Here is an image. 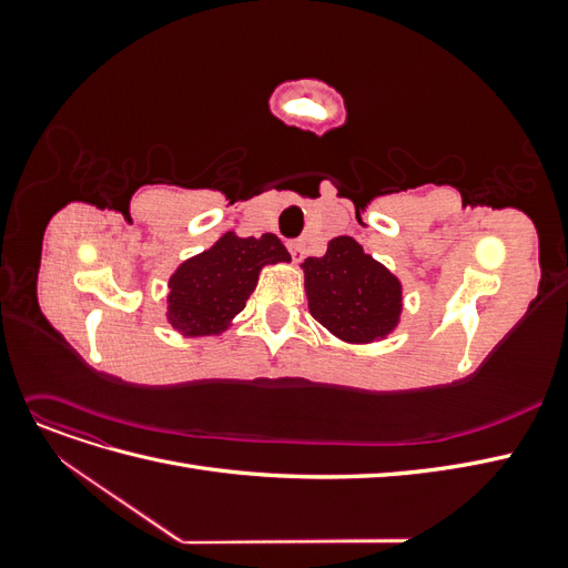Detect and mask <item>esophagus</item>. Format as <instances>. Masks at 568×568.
Returning <instances> with one entry per match:
<instances>
[{"label":"esophagus","instance_id":"1","mask_svg":"<svg viewBox=\"0 0 568 568\" xmlns=\"http://www.w3.org/2000/svg\"><path fill=\"white\" fill-rule=\"evenodd\" d=\"M288 253H291V257H294V263H301L303 255H305L303 239H294V242H288Z\"/></svg>","mask_w":568,"mask_h":568}]
</instances>
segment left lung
<instances>
[{
	"label": "left lung",
	"mask_w": 568,
	"mask_h": 568,
	"mask_svg": "<svg viewBox=\"0 0 568 568\" xmlns=\"http://www.w3.org/2000/svg\"><path fill=\"white\" fill-rule=\"evenodd\" d=\"M311 315L351 343L384 338L398 324L403 288L395 274L363 251L353 236H336L322 257L303 263Z\"/></svg>",
	"instance_id": "1"
}]
</instances>
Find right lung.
<instances>
[{
    "label": "right lung",
    "mask_w": 568,
    "mask_h": 568,
    "mask_svg": "<svg viewBox=\"0 0 568 568\" xmlns=\"http://www.w3.org/2000/svg\"><path fill=\"white\" fill-rule=\"evenodd\" d=\"M284 261H291V255L274 234L242 239L227 232L170 277L168 322L184 336L227 329L232 317L244 311L261 270Z\"/></svg>",
    "instance_id": "obj_1"
}]
</instances>
